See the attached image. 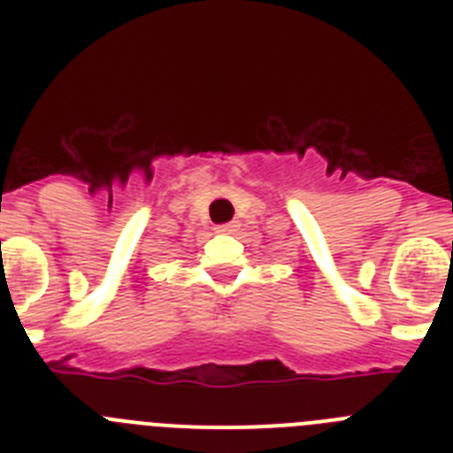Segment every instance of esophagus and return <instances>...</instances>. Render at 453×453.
Wrapping results in <instances>:
<instances>
[{"label": "esophagus", "instance_id": "esophagus-1", "mask_svg": "<svg viewBox=\"0 0 453 453\" xmlns=\"http://www.w3.org/2000/svg\"><path fill=\"white\" fill-rule=\"evenodd\" d=\"M238 226H240L238 222H226V224H219L218 231L219 234H235V231H238Z\"/></svg>", "mask_w": 453, "mask_h": 453}]
</instances>
